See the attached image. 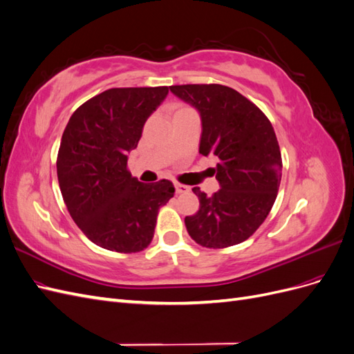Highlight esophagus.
Returning a JSON list of instances; mask_svg holds the SVG:
<instances>
[{"label": "esophagus", "instance_id": "esophagus-1", "mask_svg": "<svg viewBox=\"0 0 354 354\" xmlns=\"http://www.w3.org/2000/svg\"><path fill=\"white\" fill-rule=\"evenodd\" d=\"M174 187H176V194H187V192L190 190V187L189 186H186V185H181V183H178V181H176L174 183Z\"/></svg>", "mask_w": 354, "mask_h": 354}]
</instances>
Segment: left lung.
Wrapping results in <instances>:
<instances>
[{"label": "left lung", "mask_w": 354, "mask_h": 354, "mask_svg": "<svg viewBox=\"0 0 354 354\" xmlns=\"http://www.w3.org/2000/svg\"><path fill=\"white\" fill-rule=\"evenodd\" d=\"M171 93L199 112V153L216 156L220 190L194 187L199 211L185 218L190 238L205 248H227L248 239L273 207L282 178V156L267 116L241 93L220 84L171 85Z\"/></svg>", "instance_id": "obj_1"}]
</instances>
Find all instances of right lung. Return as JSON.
Listing matches in <instances>:
<instances>
[{"label": "right lung", "mask_w": 354, "mask_h": 354, "mask_svg": "<svg viewBox=\"0 0 354 354\" xmlns=\"http://www.w3.org/2000/svg\"><path fill=\"white\" fill-rule=\"evenodd\" d=\"M168 87L111 88L75 111L63 131L57 178L73 221L93 243L131 254L152 242L159 208L174 196L169 180L142 183L127 169L147 118Z\"/></svg>", "instance_id": "obj_1"}]
</instances>
